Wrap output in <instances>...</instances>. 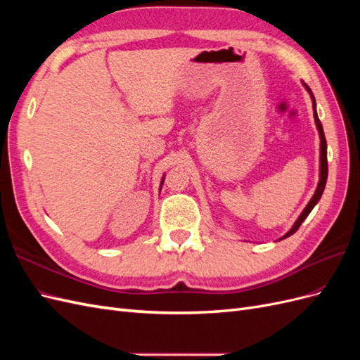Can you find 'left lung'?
Listing matches in <instances>:
<instances>
[{"mask_svg":"<svg viewBox=\"0 0 360 360\" xmlns=\"http://www.w3.org/2000/svg\"><path fill=\"white\" fill-rule=\"evenodd\" d=\"M302 84H303V86H304V90H307V91L309 93V96H311L315 126H317L319 135H320V180H319V184H317V189H315V192H314V195H312V198L309 200V202L307 204V207H304L303 212H302L300 216L297 217V221L294 222V225L290 228L288 233H287L285 236H282V237L279 238V240H282V238H287L288 236L294 234V233H296V231L299 230V226L302 225V222H303L304 219H307L308 214L311 213V210L315 207V204H317V202L320 201L321 195H323V191H324V188H326V180H328V144H326L323 126H321V122H320L319 115H317V105H315V97H314V94H312L309 86H308L307 84H304V82H302Z\"/></svg>","mask_w":360,"mask_h":360,"instance_id":"1","label":"left lung"}]
</instances>
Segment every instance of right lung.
<instances>
[{"label": "right lung", "instance_id": "add662e5", "mask_svg": "<svg viewBox=\"0 0 360 360\" xmlns=\"http://www.w3.org/2000/svg\"><path fill=\"white\" fill-rule=\"evenodd\" d=\"M163 180H165V176H163V177H162V180H160V188H159V189H162V184H163Z\"/></svg>", "mask_w": 360, "mask_h": 360}]
</instances>
